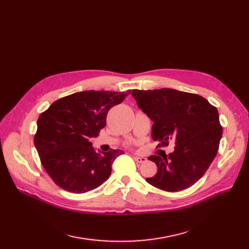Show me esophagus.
Here are the masks:
<instances>
[{
  "instance_id": "34e87169",
  "label": "esophagus",
  "mask_w": 249,
  "mask_h": 249,
  "mask_svg": "<svg viewBox=\"0 0 249 249\" xmlns=\"http://www.w3.org/2000/svg\"><path fill=\"white\" fill-rule=\"evenodd\" d=\"M134 160L138 163H144L147 161V159L142 158V156H134Z\"/></svg>"
}]
</instances>
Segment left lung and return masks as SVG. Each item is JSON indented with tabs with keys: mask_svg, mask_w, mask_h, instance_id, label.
Instances as JSON below:
<instances>
[{
	"mask_svg": "<svg viewBox=\"0 0 249 249\" xmlns=\"http://www.w3.org/2000/svg\"><path fill=\"white\" fill-rule=\"evenodd\" d=\"M138 107L153 121L151 135L160 146L175 141L168 156L151 155L158 173L146 181L153 187L178 192L192 187L207 172L219 149L223 129L217 108L197 94L173 89H133Z\"/></svg>",
	"mask_w": 249,
	"mask_h": 249,
	"instance_id": "obj_1",
	"label": "left lung"
}]
</instances>
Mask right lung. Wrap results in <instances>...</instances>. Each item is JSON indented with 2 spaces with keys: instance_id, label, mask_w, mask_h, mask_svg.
<instances>
[{
  "instance_id": "obj_1",
  "label": "right lung",
  "mask_w": 249,
  "mask_h": 249,
  "mask_svg": "<svg viewBox=\"0 0 249 249\" xmlns=\"http://www.w3.org/2000/svg\"><path fill=\"white\" fill-rule=\"evenodd\" d=\"M126 93L85 90L53 102L37 120L34 144L40 161L55 184L71 193H86L106 181L119 149L96 152L90 137L106 126L107 114Z\"/></svg>"
}]
</instances>
